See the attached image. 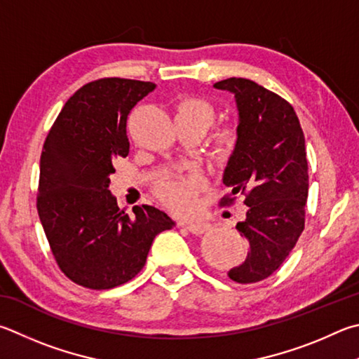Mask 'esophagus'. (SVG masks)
<instances>
[{"label":"esophagus","mask_w":359,"mask_h":359,"mask_svg":"<svg viewBox=\"0 0 359 359\" xmlns=\"http://www.w3.org/2000/svg\"><path fill=\"white\" fill-rule=\"evenodd\" d=\"M185 227L191 233H194V236H201V233H204L210 229V224L202 223V221H190V223L185 224Z\"/></svg>","instance_id":"1"}]
</instances>
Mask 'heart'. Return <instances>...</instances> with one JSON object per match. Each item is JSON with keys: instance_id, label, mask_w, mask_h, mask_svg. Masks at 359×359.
<instances>
[{"instance_id": "1", "label": "heart", "mask_w": 359, "mask_h": 359, "mask_svg": "<svg viewBox=\"0 0 359 359\" xmlns=\"http://www.w3.org/2000/svg\"><path fill=\"white\" fill-rule=\"evenodd\" d=\"M175 119L199 121L205 126H210L213 119V109L205 100L198 97H187L182 99L175 107ZM238 146V132L236 127L224 126L215 135L212 142V158L224 165L232 158ZM202 187V180L198 175H184V177H169L160 182L157 187L158 198L168 207L179 213H188L196 207L198 194Z\"/></svg>"}]
</instances>
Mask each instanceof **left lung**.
Masks as SVG:
<instances>
[{
    "mask_svg": "<svg viewBox=\"0 0 359 359\" xmlns=\"http://www.w3.org/2000/svg\"><path fill=\"white\" fill-rule=\"evenodd\" d=\"M213 86L236 95L238 109V146L223 174L232 193L221 204H232L240 193L248 205L237 229L250 251L227 275L238 284L259 283L283 265L304 229V135L290 103L257 83L233 76Z\"/></svg>",
    "mask_w": 359,
    "mask_h": 359,
    "instance_id": "obj_1",
    "label": "left lung"
}]
</instances>
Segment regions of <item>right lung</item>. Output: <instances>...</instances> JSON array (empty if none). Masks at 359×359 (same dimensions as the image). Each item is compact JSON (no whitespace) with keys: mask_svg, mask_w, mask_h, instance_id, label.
Returning a JSON list of instances; mask_svg holds the SVG:
<instances>
[{"mask_svg":"<svg viewBox=\"0 0 359 359\" xmlns=\"http://www.w3.org/2000/svg\"><path fill=\"white\" fill-rule=\"evenodd\" d=\"M151 81L102 78L66 102L43 142L37 212L51 252L72 281L94 290L133 279L157 233L175 224L152 205L117 207L108 190L113 161L127 157V117Z\"/></svg>","mask_w":359,"mask_h":359,"instance_id":"1","label":"right lung"}]
</instances>
